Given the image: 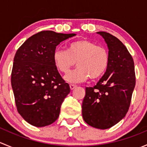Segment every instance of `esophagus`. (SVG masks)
<instances>
[{"instance_id":"1","label":"esophagus","mask_w":147,"mask_h":147,"mask_svg":"<svg viewBox=\"0 0 147 147\" xmlns=\"http://www.w3.org/2000/svg\"><path fill=\"white\" fill-rule=\"evenodd\" d=\"M69 87H70L71 90H74V89H75L77 87V85H75V84H69Z\"/></svg>"}]
</instances>
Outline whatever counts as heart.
I'll use <instances>...</instances> for the list:
<instances>
[{
    "mask_svg": "<svg viewBox=\"0 0 147 147\" xmlns=\"http://www.w3.org/2000/svg\"><path fill=\"white\" fill-rule=\"evenodd\" d=\"M109 51L87 39L69 42L67 50L55 49L53 54L55 66L59 72L67 73L76 62L77 67L65 77L68 82L78 83L89 78L96 80L105 74L109 65Z\"/></svg>",
    "mask_w": 147,
    "mask_h": 147,
    "instance_id": "heart-1",
    "label": "heart"
}]
</instances>
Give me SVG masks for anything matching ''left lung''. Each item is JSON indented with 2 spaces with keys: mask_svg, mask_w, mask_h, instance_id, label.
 <instances>
[{
  "mask_svg": "<svg viewBox=\"0 0 147 147\" xmlns=\"http://www.w3.org/2000/svg\"><path fill=\"white\" fill-rule=\"evenodd\" d=\"M109 49V65L93 87H86L82 105V117L91 127L106 129L127 115L135 87L134 63L127 47L116 37L97 32Z\"/></svg>",
  "mask_w": 147,
  "mask_h": 147,
  "instance_id": "8db88e82",
  "label": "left lung"
}]
</instances>
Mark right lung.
<instances>
[{
    "label": "right lung",
    "instance_id": "add662e5",
    "mask_svg": "<svg viewBox=\"0 0 147 147\" xmlns=\"http://www.w3.org/2000/svg\"><path fill=\"white\" fill-rule=\"evenodd\" d=\"M75 35L41 31L28 38L16 52L12 88L18 112L31 125H50L60 115L70 88L55 66L53 54L56 46Z\"/></svg>",
    "mask_w": 147,
    "mask_h": 147
}]
</instances>
